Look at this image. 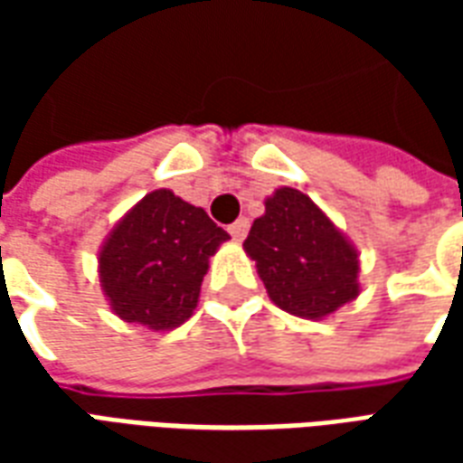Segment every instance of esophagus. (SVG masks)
I'll list each match as a JSON object with an SVG mask.
<instances>
[{"label": "esophagus", "mask_w": 463, "mask_h": 463, "mask_svg": "<svg viewBox=\"0 0 463 463\" xmlns=\"http://www.w3.org/2000/svg\"><path fill=\"white\" fill-rule=\"evenodd\" d=\"M228 231H231V235L235 241H242V238L248 235V231H250V221H248V218H238Z\"/></svg>", "instance_id": "esophagus-1"}]
</instances>
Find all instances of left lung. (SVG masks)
Instances as JSON below:
<instances>
[{"mask_svg":"<svg viewBox=\"0 0 463 463\" xmlns=\"http://www.w3.org/2000/svg\"><path fill=\"white\" fill-rule=\"evenodd\" d=\"M250 255L270 300L298 317L317 320L354 300L357 252L330 218L295 188H280L252 222Z\"/></svg>","mask_w":463,"mask_h":463,"instance_id":"8db88e82","label":"left lung"}]
</instances>
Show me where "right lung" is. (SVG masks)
<instances>
[{
	"instance_id": "right-lung-1",
	"label": "right lung",
	"mask_w": 463,
	"mask_h": 463,
	"mask_svg": "<svg viewBox=\"0 0 463 463\" xmlns=\"http://www.w3.org/2000/svg\"><path fill=\"white\" fill-rule=\"evenodd\" d=\"M228 232L203 208L153 191L123 218L99 255L101 282L126 322L171 330L198 305L208 258Z\"/></svg>"
}]
</instances>
